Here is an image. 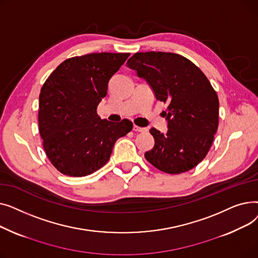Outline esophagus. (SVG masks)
Masks as SVG:
<instances>
[{
    "label": "esophagus",
    "mask_w": 258,
    "mask_h": 258,
    "mask_svg": "<svg viewBox=\"0 0 258 258\" xmlns=\"http://www.w3.org/2000/svg\"><path fill=\"white\" fill-rule=\"evenodd\" d=\"M133 131H134V132H137V133H140V132H145L146 130H145L144 127H140V126H138V125H134V126H133Z\"/></svg>",
    "instance_id": "1"
}]
</instances>
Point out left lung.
Returning <instances> with one entry per match:
<instances>
[{
    "mask_svg": "<svg viewBox=\"0 0 258 258\" xmlns=\"http://www.w3.org/2000/svg\"><path fill=\"white\" fill-rule=\"evenodd\" d=\"M155 93L167 102V132L150 133L155 145L145 159L161 171L186 172L206 157L219 126V97L210 81L186 57L170 52H138L127 60Z\"/></svg>",
    "mask_w": 258,
    "mask_h": 258,
    "instance_id": "left-lung-1",
    "label": "left lung"
}]
</instances>
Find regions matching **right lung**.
I'll use <instances>...</instances> for the list:
<instances>
[{"mask_svg":"<svg viewBox=\"0 0 258 258\" xmlns=\"http://www.w3.org/2000/svg\"><path fill=\"white\" fill-rule=\"evenodd\" d=\"M130 53H92L62 61L39 94L38 131L53 166L70 177L101 168L115 142L133 128L132 121L111 122L97 115L108 81Z\"/></svg>","mask_w":258,"mask_h":258,"instance_id":"obj_1","label":"right lung"}]
</instances>
